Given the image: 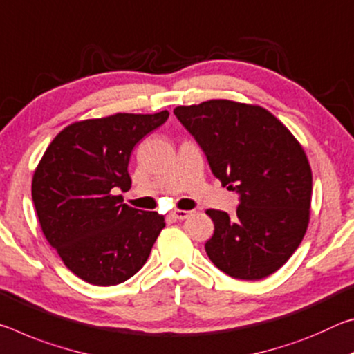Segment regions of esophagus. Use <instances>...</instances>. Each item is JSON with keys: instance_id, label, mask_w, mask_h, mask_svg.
I'll return each mask as SVG.
<instances>
[{"instance_id": "esophagus-1", "label": "esophagus", "mask_w": 354, "mask_h": 354, "mask_svg": "<svg viewBox=\"0 0 354 354\" xmlns=\"http://www.w3.org/2000/svg\"><path fill=\"white\" fill-rule=\"evenodd\" d=\"M189 215H191V212H188V210L172 212V218H176V219H187Z\"/></svg>"}]
</instances>
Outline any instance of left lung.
Returning a JSON list of instances; mask_svg holds the SVG:
<instances>
[{"label": "left lung", "instance_id": "obj_1", "mask_svg": "<svg viewBox=\"0 0 354 354\" xmlns=\"http://www.w3.org/2000/svg\"><path fill=\"white\" fill-rule=\"evenodd\" d=\"M174 114L204 150L213 176L240 194L236 216L205 212L215 224L207 256L235 279L273 274L308 230L312 171L304 149L259 105L218 98Z\"/></svg>", "mask_w": 354, "mask_h": 354}]
</instances>
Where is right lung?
<instances>
[{
	"mask_svg": "<svg viewBox=\"0 0 354 354\" xmlns=\"http://www.w3.org/2000/svg\"><path fill=\"white\" fill-rule=\"evenodd\" d=\"M169 113H118L67 125L34 171L32 202L46 241L64 265L92 286H118L135 276L165 216L122 204L113 189H130L133 147Z\"/></svg>",
	"mask_w": 354,
	"mask_h": 354,
	"instance_id": "1",
	"label": "right lung"
}]
</instances>
